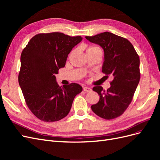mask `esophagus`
<instances>
[{
	"label": "esophagus",
	"mask_w": 160,
	"mask_h": 160,
	"mask_svg": "<svg viewBox=\"0 0 160 160\" xmlns=\"http://www.w3.org/2000/svg\"><path fill=\"white\" fill-rule=\"evenodd\" d=\"M83 91L85 92H91L92 91V89L90 88H88V87H84Z\"/></svg>",
	"instance_id": "obj_1"
}]
</instances>
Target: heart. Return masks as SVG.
Returning <instances> with one entry per match:
<instances>
[{"instance_id": "1", "label": "heart", "mask_w": 160, "mask_h": 160, "mask_svg": "<svg viewBox=\"0 0 160 160\" xmlns=\"http://www.w3.org/2000/svg\"><path fill=\"white\" fill-rule=\"evenodd\" d=\"M89 49H99V50H101L98 47H91L89 48L88 50H89Z\"/></svg>"}]
</instances>
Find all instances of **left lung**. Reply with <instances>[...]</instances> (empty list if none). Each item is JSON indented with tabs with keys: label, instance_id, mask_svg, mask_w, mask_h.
I'll return each instance as SVG.
<instances>
[{
	"label": "left lung",
	"instance_id": "8db88e82",
	"mask_svg": "<svg viewBox=\"0 0 160 160\" xmlns=\"http://www.w3.org/2000/svg\"><path fill=\"white\" fill-rule=\"evenodd\" d=\"M104 51L102 72L112 75L111 87L105 91L101 86L93 88L100 97L91 109L99 117L112 119L119 117L132 102L140 79L139 57L128 39L109 32L85 37Z\"/></svg>",
	"mask_w": 160,
	"mask_h": 160
}]
</instances>
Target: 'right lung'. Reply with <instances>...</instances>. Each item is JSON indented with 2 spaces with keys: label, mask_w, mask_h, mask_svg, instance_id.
<instances>
[{
  "label": "right lung",
  "mask_w": 160,
  "mask_h": 160,
  "mask_svg": "<svg viewBox=\"0 0 160 160\" xmlns=\"http://www.w3.org/2000/svg\"><path fill=\"white\" fill-rule=\"evenodd\" d=\"M82 39L62 32L41 33L22 51L18 83L28 108L40 120L54 122L66 117L75 97L83 90L77 83L61 88L55 77Z\"/></svg>",
  "instance_id": "1"
}]
</instances>
